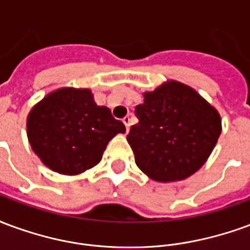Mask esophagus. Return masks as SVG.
Listing matches in <instances>:
<instances>
[{
	"label": "esophagus",
	"instance_id": "1",
	"mask_svg": "<svg viewBox=\"0 0 250 250\" xmlns=\"http://www.w3.org/2000/svg\"><path fill=\"white\" fill-rule=\"evenodd\" d=\"M123 123H125V128H127V131L130 130L131 118H130V116H128V115H127V116H125V118H123Z\"/></svg>",
	"mask_w": 250,
	"mask_h": 250
}]
</instances>
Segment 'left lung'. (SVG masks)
I'll return each mask as SVG.
<instances>
[{
	"label": "left lung",
	"mask_w": 250,
	"mask_h": 250,
	"mask_svg": "<svg viewBox=\"0 0 250 250\" xmlns=\"http://www.w3.org/2000/svg\"><path fill=\"white\" fill-rule=\"evenodd\" d=\"M143 96L135 108L139 122L127 135L135 163L158 182L188 178L213 151L220 114L193 88L174 80Z\"/></svg>",
	"instance_id": "8db88e82"
}]
</instances>
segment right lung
Listing matches in <instances>:
<instances>
[{
  "label": "right lung",
  "instance_id": "obj_1",
  "mask_svg": "<svg viewBox=\"0 0 250 250\" xmlns=\"http://www.w3.org/2000/svg\"><path fill=\"white\" fill-rule=\"evenodd\" d=\"M32 150L45 166L76 175L100 162L108 142L125 125L89 89L60 88L37 103L26 120Z\"/></svg>",
  "mask_w": 250,
  "mask_h": 250
}]
</instances>
